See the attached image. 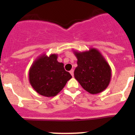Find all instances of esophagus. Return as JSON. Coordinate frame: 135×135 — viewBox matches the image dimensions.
Wrapping results in <instances>:
<instances>
[{"instance_id":"obj_1","label":"esophagus","mask_w":135,"mask_h":135,"mask_svg":"<svg viewBox=\"0 0 135 135\" xmlns=\"http://www.w3.org/2000/svg\"><path fill=\"white\" fill-rule=\"evenodd\" d=\"M70 74H71V75L72 76H74V70H71V71H70Z\"/></svg>"}]
</instances>
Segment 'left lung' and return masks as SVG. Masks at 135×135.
I'll use <instances>...</instances> for the list:
<instances>
[{
	"label": "left lung",
	"instance_id": "obj_1",
	"mask_svg": "<svg viewBox=\"0 0 135 135\" xmlns=\"http://www.w3.org/2000/svg\"><path fill=\"white\" fill-rule=\"evenodd\" d=\"M75 55L78 66L74 77L83 88L91 94H97L107 88L111 80V69L99 52L91 49Z\"/></svg>",
	"mask_w": 135,
	"mask_h": 135
}]
</instances>
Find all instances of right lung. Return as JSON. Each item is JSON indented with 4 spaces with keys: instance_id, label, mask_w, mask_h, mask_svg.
<instances>
[{
    "instance_id": "add662e5",
    "label": "right lung",
    "mask_w": 135,
    "mask_h": 135,
    "mask_svg": "<svg viewBox=\"0 0 135 135\" xmlns=\"http://www.w3.org/2000/svg\"><path fill=\"white\" fill-rule=\"evenodd\" d=\"M56 55L42 56L34 61L29 71V81L38 94L45 97L57 95L65 86L71 75L65 71L64 64Z\"/></svg>"
}]
</instances>
